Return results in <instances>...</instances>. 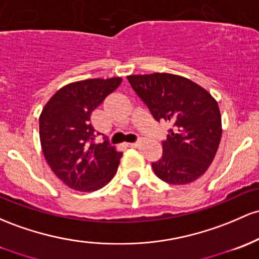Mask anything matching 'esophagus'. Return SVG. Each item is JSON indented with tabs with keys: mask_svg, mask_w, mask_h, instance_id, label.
Segmentation results:
<instances>
[{
	"mask_svg": "<svg viewBox=\"0 0 259 259\" xmlns=\"http://www.w3.org/2000/svg\"><path fill=\"white\" fill-rule=\"evenodd\" d=\"M127 145V146H129V147H133V149H134V147H138V143H129V144H126Z\"/></svg>",
	"mask_w": 259,
	"mask_h": 259,
	"instance_id": "34e87169",
	"label": "esophagus"
}]
</instances>
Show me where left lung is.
<instances>
[{
  "label": "left lung",
  "mask_w": 259,
  "mask_h": 259,
  "mask_svg": "<svg viewBox=\"0 0 259 259\" xmlns=\"http://www.w3.org/2000/svg\"><path fill=\"white\" fill-rule=\"evenodd\" d=\"M127 79L156 120L173 124L162 143L161 160L152 163L155 175L176 186L197 181L214 160L223 134L217 99L195 82L173 73L130 75Z\"/></svg>",
  "instance_id": "obj_1"
}]
</instances>
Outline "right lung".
Listing matches in <instances>:
<instances>
[{"mask_svg": "<svg viewBox=\"0 0 259 259\" xmlns=\"http://www.w3.org/2000/svg\"><path fill=\"white\" fill-rule=\"evenodd\" d=\"M121 77L90 78L61 87L39 116L41 150L51 171L79 192H95L112 181L123 152L107 140L95 144L91 114L114 92Z\"/></svg>", "mask_w": 259, "mask_h": 259, "instance_id": "obj_1", "label": "right lung"}]
</instances>
